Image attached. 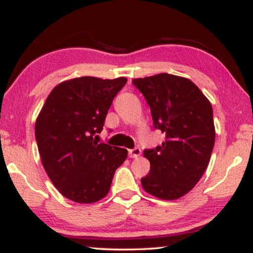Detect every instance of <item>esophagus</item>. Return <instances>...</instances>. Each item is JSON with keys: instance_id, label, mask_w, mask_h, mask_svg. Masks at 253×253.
Masks as SVG:
<instances>
[{"instance_id": "esophagus-1", "label": "esophagus", "mask_w": 253, "mask_h": 253, "mask_svg": "<svg viewBox=\"0 0 253 253\" xmlns=\"http://www.w3.org/2000/svg\"><path fill=\"white\" fill-rule=\"evenodd\" d=\"M128 155H129V158H132V159H136V158H139L140 155H141V149L140 148H134V149H129L128 150Z\"/></svg>"}]
</instances>
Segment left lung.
Wrapping results in <instances>:
<instances>
[{
  "label": "left lung",
  "instance_id": "obj_1",
  "mask_svg": "<svg viewBox=\"0 0 253 253\" xmlns=\"http://www.w3.org/2000/svg\"><path fill=\"white\" fill-rule=\"evenodd\" d=\"M132 83L148 103L154 127L166 135L161 146L143 152L150 170L141 178L142 188L161 200H177L193 189L209 165L216 135L212 106L184 77L159 73Z\"/></svg>",
  "mask_w": 253,
  "mask_h": 253
}]
</instances>
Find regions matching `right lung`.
Masks as SVG:
<instances>
[{
	"label": "right lung",
	"instance_id": "1",
	"mask_svg": "<svg viewBox=\"0 0 253 253\" xmlns=\"http://www.w3.org/2000/svg\"><path fill=\"white\" fill-rule=\"evenodd\" d=\"M125 77H81L60 83L47 95L35 124L42 165L63 196L94 203L108 194L127 149L98 143L105 118Z\"/></svg>",
	"mask_w": 253,
	"mask_h": 253
}]
</instances>
